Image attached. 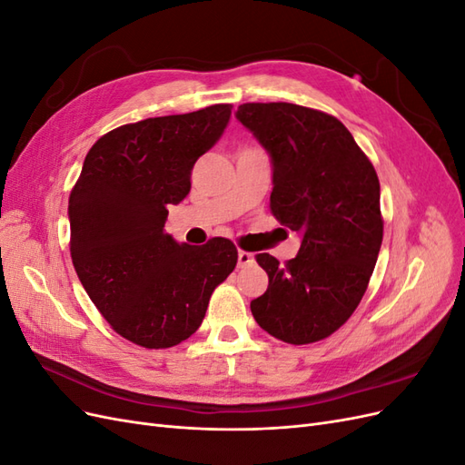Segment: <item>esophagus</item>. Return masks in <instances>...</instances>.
<instances>
[{"label": "esophagus", "instance_id": "esophagus-1", "mask_svg": "<svg viewBox=\"0 0 465 465\" xmlns=\"http://www.w3.org/2000/svg\"><path fill=\"white\" fill-rule=\"evenodd\" d=\"M252 263H254V256L248 254V252H244V250L238 252V267H246Z\"/></svg>", "mask_w": 465, "mask_h": 465}]
</instances>
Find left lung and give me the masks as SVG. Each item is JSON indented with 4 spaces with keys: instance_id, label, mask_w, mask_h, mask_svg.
<instances>
[{
    "instance_id": "left-lung-1",
    "label": "left lung",
    "mask_w": 465,
    "mask_h": 465,
    "mask_svg": "<svg viewBox=\"0 0 465 465\" xmlns=\"http://www.w3.org/2000/svg\"><path fill=\"white\" fill-rule=\"evenodd\" d=\"M236 120L273 168L270 209L301 232L299 254L281 265L258 254L270 285L250 302L260 328L304 345L323 340L355 312L382 246L380 182L345 125L291 103H248Z\"/></svg>"
}]
</instances>
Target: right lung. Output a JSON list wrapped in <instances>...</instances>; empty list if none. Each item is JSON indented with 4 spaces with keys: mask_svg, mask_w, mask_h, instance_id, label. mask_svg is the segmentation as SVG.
<instances>
[{
    "mask_svg": "<svg viewBox=\"0 0 465 465\" xmlns=\"http://www.w3.org/2000/svg\"><path fill=\"white\" fill-rule=\"evenodd\" d=\"M229 118L231 104H213L120 125L91 147L69 195L77 277L112 330L135 345L188 340L234 270L238 252L227 238L190 246L164 231L168 205L186 198L195 161Z\"/></svg>",
    "mask_w": 465,
    "mask_h": 465,
    "instance_id": "add662e5",
    "label": "right lung"
}]
</instances>
